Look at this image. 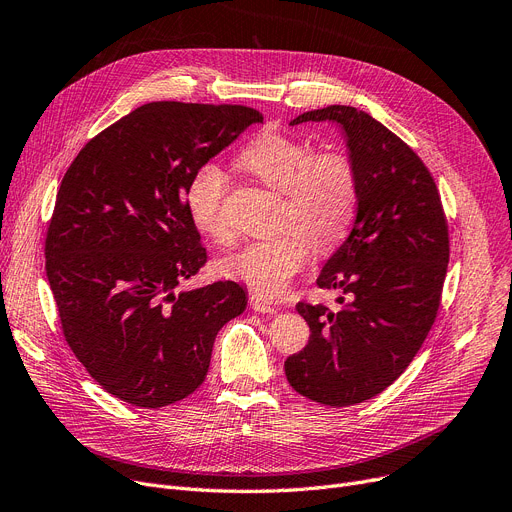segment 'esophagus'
Instances as JSON below:
<instances>
[{"instance_id":"obj_1","label":"esophagus","mask_w":512,"mask_h":512,"mask_svg":"<svg viewBox=\"0 0 512 512\" xmlns=\"http://www.w3.org/2000/svg\"><path fill=\"white\" fill-rule=\"evenodd\" d=\"M251 307L257 313H270V315L278 311L270 301H265L263 297H259V294H253V297H251Z\"/></svg>"}]
</instances>
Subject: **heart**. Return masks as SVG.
I'll return each instance as SVG.
<instances>
[{"label":"heart","mask_w":512,"mask_h":512,"mask_svg":"<svg viewBox=\"0 0 512 512\" xmlns=\"http://www.w3.org/2000/svg\"><path fill=\"white\" fill-rule=\"evenodd\" d=\"M240 164L267 186L284 193L282 234L257 238L222 259V272L245 282L261 297H280L307 265L313 242L326 249L346 234L357 211V170L344 153H315L305 141L263 132L242 151ZM226 174L201 166L186 186V211L195 228L218 242L232 238L224 211ZM314 240L311 241L310 238Z\"/></svg>","instance_id":"b5f03b06"}]
</instances>
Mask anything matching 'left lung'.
I'll use <instances>...</instances> for the list:
<instances>
[{"label":"left lung","mask_w":512,"mask_h":512,"mask_svg":"<svg viewBox=\"0 0 512 512\" xmlns=\"http://www.w3.org/2000/svg\"><path fill=\"white\" fill-rule=\"evenodd\" d=\"M303 122L340 128L359 195L351 234L317 278L319 288H340L344 305H297L311 336L284 371L299 394L348 407L386 390L432 330L448 267V226L432 174L382 122L348 105L305 112L290 126Z\"/></svg>","instance_id":"left-lung-1"}]
</instances>
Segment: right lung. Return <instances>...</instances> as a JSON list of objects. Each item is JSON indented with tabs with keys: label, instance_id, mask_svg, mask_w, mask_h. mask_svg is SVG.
<instances>
[{
	"label": "right lung",
	"instance_id": "add662e5",
	"mask_svg": "<svg viewBox=\"0 0 512 512\" xmlns=\"http://www.w3.org/2000/svg\"><path fill=\"white\" fill-rule=\"evenodd\" d=\"M261 122L242 105L147 103L91 139L62 180L45 240L62 330L91 378L134 407L193 394L215 336L247 309L230 280L178 290L207 261L184 195Z\"/></svg>",
	"mask_w": 512,
	"mask_h": 512
}]
</instances>
